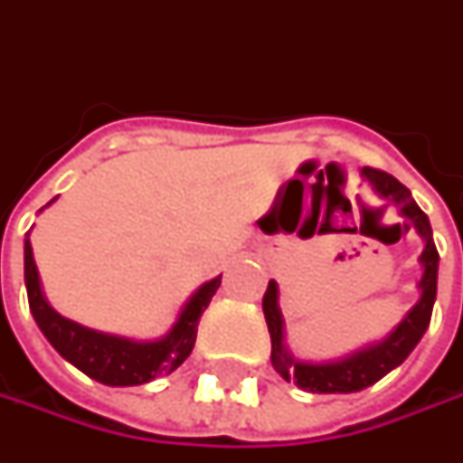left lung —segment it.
I'll return each mask as SVG.
<instances>
[{"label":"left lung","instance_id":"8db88e82","mask_svg":"<svg viewBox=\"0 0 463 463\" xmlns=\"http://www.w3.org/2000/svg\"><path fill=\"white\" fill-rule=\"evenodd\" d=\"M368 185L373 187V193L397 205L400 216L415 226L425 247L420 255L422 265V276H420V298L412 309L402 317V322L392 329L379 343H368L361 350H353L337 361H298L294 353L286 345V322H283V311H280V291H278L276 280L268 283V291L262 296V311H265V322L270 332V361L278 373L286 382H294L304 392L314 394H350V392H361L365 386L376 383L383 379L389 371H394L397 365L404 364V358L415 350L425 329L430 325V314L436 304L438 288V250L433 244V229L428 216L420 211V205L412 201V193L402 185L397 177L386 175L382 169L364 167L361 169Z\"/></svg>","mask_w":463,"mask_h":463}]
</instances>
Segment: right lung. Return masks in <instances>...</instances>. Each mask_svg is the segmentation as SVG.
Listing matches in <instances>:
<instances>
[{
  "label": "right lung",
  "instance_id": "1",
  "mask_svg": "<svg viewBox=\"0 0 463 463\" xmlns=\"http://www.w3.org/2000/svg\"><path fill=\"white\" fill-rule=\"evenodd\" d=\"M219 286H222V276L205 280L183 304L175 325L169 327L165 337L131 340L120 335H108V332L84 327L74 319H66L45 301L33 247H30V232L25 237V288L30 311L38 327L45 335V340L59 350L61 358L105 386H138V383L154 382L165 373H172L177 365L185 364V358L195 345L198 322L208 309L213 294L219 291Z\"/></svg>",
  "mask_w": 463,
  "mask_h": 463
}]
</instances>
